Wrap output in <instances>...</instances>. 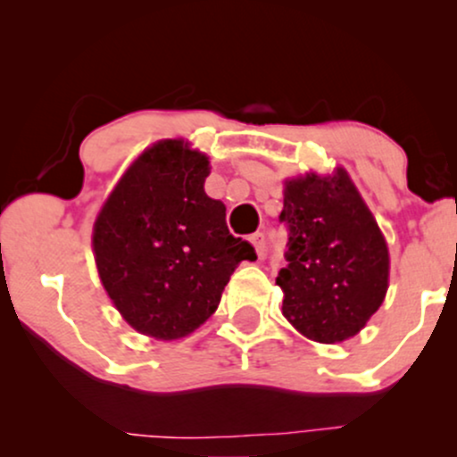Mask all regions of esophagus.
<instances>
[{
    "instance_id": "34e87169",
    "label": "esophagus",
    "mask_w": 457,
    "mask_h": 457,
    "mask_svg": "<svg viewBox=\"0 0 457 457\" xmlns=\"http://www.w3.org/2000/svg\"><path fill=\"white\" fill-rule=\"evenodd\" d=\"M249 243L253 245L255 253H258L260 258H262V255L266 253V238H264V234H262V232H255L253 236H251V238H249Z\"/></svg>"
}]
</instances>
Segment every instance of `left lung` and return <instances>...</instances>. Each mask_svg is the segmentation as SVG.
I'll return each instance as SVG.
<instances>
[{
  "label": "left lung",
  "mask_w": 457,
  "mask_h": 457,
  "mask_svg": "<svg viewBox=\"0 0 457 457\" xmlns=\"http://www.w3.org/2000/svg\"><path fill=\"white\" fill-rule=\"evenodd\" d=\"M290 229L277 286L281 313L303 337L342 344L365 328L389 290V245L344 167L283 180Z\"/></svg>",
  "instance_id": "1"
}]
</instances>
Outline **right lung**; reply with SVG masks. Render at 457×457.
Masks as SVG:
<instances>
[{"mask_svg": "<svg viewBox=\"0 0 457 457\" xmlns=\"http://www.w3.org/2000/svg\"><path fill=\"white\" fill-rule=\"evenodd\" d=\"M211 161L187 139L148 145L94 219L98 277L129 327L176 342L217 312L236 266L255 260L225 225V204L204 191Z\"/></svg>", "mask_w": 457, "mask_h": 457, "instance_id": "add662e5", "label": "right lung"}]
</instances>
